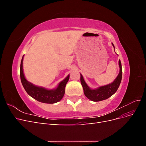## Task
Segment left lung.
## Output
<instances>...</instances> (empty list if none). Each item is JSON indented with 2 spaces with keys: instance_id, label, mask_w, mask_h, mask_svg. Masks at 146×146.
Masks as SVG:
<instances>
[{
  "instance_id": "left-lung-1",
  "label": "left lung",
  "mask_w": 146,
  "mask_h": 146,
  "mask_svg": "<svg viewBox=\"0 0 146 146\" xmlns=\"http://www.w3.org/2000/svg\"><path fill=\"white\" fill-rule=\"evenodd\" d=\"M112 45L114 48V46L113 43ZM119 72L117 75V77L115 78L112 83L108 84L104 86H99L95 89H92L84 80L83 77L80 74V82L83 86V92L85 96L88 99L93 101V102H99L105 99H107L110 97L113 96L117 91L118 88L120 85L122 76V65L121 60H119Z\"/></svg>"
}]
</instances>
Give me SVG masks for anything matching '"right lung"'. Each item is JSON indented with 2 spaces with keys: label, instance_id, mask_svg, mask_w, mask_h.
I'll return each mask as SVG.
<instances>
[{
  "label": "right lung",
  "instance_id": "obj_1",
  "mask_svg": "<svg viewBox=\"0 0 146 146\" xmlns=\"http://www.w3.org/2000/svg\"><path fill=\"white\" fill-rule=\"evenodd\" d=\"M22 58L20 66V77L21 83L27 94L40 102L45 104H55L60 101L64 95L65 87L69 79V74L63 80L59 83L56 88L48 90L46 88L38 86L29 82L25 78L23 70V59Z\"/></svg>",
  "mask_w": 146,
  "mask_h": 146
}]
</instances>
